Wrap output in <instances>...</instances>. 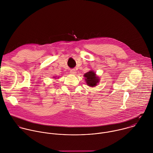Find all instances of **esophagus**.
<instances>
[{"label": "esophagus", "instance_id": "esophagus-1", "mask_svg": "<svg viewBox=\"0 0 153 153\" xmlns=\"http://www.w3.org/2000/svg\"><path fill=\"white\" fill-rule=\"evenodd\" d=\"M70 73H71V74H72V75H75V74H76V71H75V69H71V70L70 71Z\"/></svg>", "mask_w": 153, "mask_h": 153}]
</instances>
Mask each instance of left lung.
I'll use <instances>...</instances> for the list:
<instances>
[{"mask_svg": "<svg viewBox=\"0 0 153 153\" xmlns=\"http://www.w3.org/2000/svg\"><path fill=\"white\" fill-rule=\"evenodd\" d=\"M85 81L88 86L90 87H94L99 84L100 78L93 71H90L84 75Z\"/></svg>", "mask_w": 153, "mask_h": 153, "instance_id": "obj_1", "label": "left lung"}]
</instances>
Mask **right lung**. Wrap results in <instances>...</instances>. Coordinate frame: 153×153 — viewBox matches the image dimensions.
Instances as JSON below:
<instances>
[{
    "instance_id": "1",
    "label": "right lung",
    "mask_w": 153,
    "mask_h": 153,
    "mask_svg": "<svg viewBox=\"0 0 153 153\" xmlns=\"http://www.w3.org/2000/svg\"><path fill=\"white\" fill-rule=\"evenodd\" d=\"M53 78H54V79H56V77H55V76H53ZM59 78V77H58Z\"/></svg>"
}]
</instances>
